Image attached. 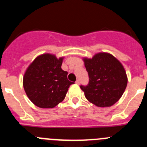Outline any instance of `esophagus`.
Here are the masks:
<instances>
[{"instance_id": "obj_1", "label": "esophagus", "mask_w": 147, "mask_h": 147, "mask_svg": "<svg viewBox=\"0 0 147 147\" xmlns=\"http://www.w3.org/2000/svg\"><path fill=\"white\" fill-rule=\"evenodd\" d=\"M80 80H76V84H77V85H80Z\"/></svg>"}]
</instances>
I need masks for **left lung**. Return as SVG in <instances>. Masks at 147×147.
<instances>
[{
  "mask_svg": "<svg viewBox=\"0 0 147 147\" xmlns=\"http://www.w3.org/2000/svg\"><path fill=\"white\" fill-rule=\"evenodd\" d=\"M89 76L87 85H80L87 99L98 107H110L124 93L127 77L124 67L113 55L99 53L84 59Z\"/></svg>",
  "mask_w": 147,
  "mask_h": 147,
  "instance_id": "obj_1",
  "label": "left lung"
}]
</instances>
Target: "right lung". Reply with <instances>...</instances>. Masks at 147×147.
Returning a JSON list of instances; mask_svg holds the SVG:
<instances>
[{
	"mask_svg": "<svg viewBox=\"0 0 147 147\" xmlns=\"http://www.w3.org/2000/svg\"><path fill=\"white\" fill-rule=\"evenodd\" d=\"M62 58L42 54L34 60L23 77L26 95L36 106L52 108L63 101L70 85L67 72L61 68Z\"/></svg>",
	"mask_w": 147,
	"mask_h": 147,
	"instance_id": "right-lung-1",
	"label": "right lung"
}]
</instances>
